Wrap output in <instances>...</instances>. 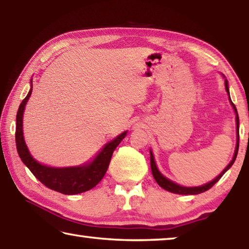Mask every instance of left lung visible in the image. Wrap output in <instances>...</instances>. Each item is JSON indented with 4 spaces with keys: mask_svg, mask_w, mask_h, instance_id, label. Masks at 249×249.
<instances>
[{
    "mask_svg": "<svg viewBox=\"0 0 249 249\" xmlns=\"http://www.w3.org/2000/svg\"><path fill=\"white\" fill-rule=\"evenodd\" d=\"M225 89L227 91V94L230 95V91H229V82H227V80H225ZM230 102L231 104L233 105V108L236 113V130H237V144H236V149H235V154H234V157L231 159V161L229 163V166H227L224 170H223L220 175H218L215 179L213 181H211V182L206 183L204 185H201V187H193V188H187V187H181V185L177 184L175 182H172L169 179H167L163 177L161 174H160L159 170L157 169V167H156V163H155V160H154V156L153 153L150 151V167H151V172H153V176L156 180V182H157L160 187L162 189H165V190L172 192V193H177V195H199V193L202 192H205L206 190H209L213 187L214 184H215L218 180L222 178V176L225 174V172L230 169L233 165L235 159H236V156H237L238 153V146H239V119H238V114H237V109H236V107L234 105V103L231 102V100L230 98Z\"/></svg>",
    "mask_w": 249,
    "mask_h": 249,
    "instance_id": "left-lung-1",
    "label": "left lung"
}]
</instances>
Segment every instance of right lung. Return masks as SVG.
Listing matches in <instances>:
<instances>
[{"instance_id": "right-lung-1", "label": "right lung", "mask_w": 249, "mask_h": 249, "mask_svg": "<svg viewBox=\"0 0 249 249\" xmlns=\"http://www.w3.org/2000/svg\"><path fill=\"white\" fill-rule=\"evenodd\" d=\"M32 91L33 88H31L27 96L20 103L18 115H16V148H18V153L22 161L41 183L57 192L72 196L94 188L104 177L109 161H111L113 151L125 137L126 132L122 133L115 140L105 145L102 151L96 156L93 161L88 163V165L70 168H52L40 165L29 154L23 137V113L25 105H26L29 96L32 94Z\"/></svg>"}]
</instances>
